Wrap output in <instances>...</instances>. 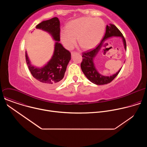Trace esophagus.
Masks as SVG:
<instances>
[{"label":"esophagus","instance_id":"1","mask_svg":"<svg viewBox=\"0 0 147 147\" xmlns=\"http://www.w3.org/2000/svg\"><path fill=\"white\" fill-rule=\"evenodd\" d=\"M71 55H74V53H77V52H71Z\"/></svg>","mask_w":147,"mask_h":147}]
</instances>
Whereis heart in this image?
I'll return each instance as SVG.
<instances>
[{"label": "heart", "instance_id": "b5f03b06", "mask_svg": "<svg viewBox=\"0 0 147 147\" xmlns=\"http://www.w3.org/2000/svg\"><path fill=\"white\" fill-rule=\"evenodd\" d=\"M105 24L100 18L82 17L70 22L66 30L62 31L60 39L67 49H71L76 44L84 50L94 48L99 42L105 31Z\"/></svg>", "mask_w": 147, "mask_h": 147}]
</instances>
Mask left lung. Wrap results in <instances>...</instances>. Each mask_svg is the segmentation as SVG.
<instances>
[{
	"label": "left lung",
	"mask_w": 147,
	"mask_h": 147,
	"mask_svg": "<svg viewBox=\"0 0 147 147\" xmlns=\"http://www.w3.org/2000/svg\"><path fill=\"white\" fill-rule=\"evenodd\" d=\"M112 36H120L122 38L125 49H126V42L122 33L113 24H110L107 26L106 32L101 42L95 49L82 53V61L81 63V68L87 78L92 83L96 85H104L112 81L118 75L121 69L115 74L111 76H105L99 74L94 63V59L100 50L103 42L107 39Z\"/></svg>",
	"instance_id": "1"
}]
</instances>
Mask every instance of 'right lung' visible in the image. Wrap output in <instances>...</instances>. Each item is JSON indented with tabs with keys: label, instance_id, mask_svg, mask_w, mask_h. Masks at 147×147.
I'll list each match as a JSON object with an SVG mask.
<instances>
[{
	"label": "right lung",
	"instance_id": "1",
	"mask_svg": "<svg viewBox=\"0 0 147 147\" xmlns=\"http://www.w3.org/2000/svg\"><path fill=\"white\" fill-rule=\"evenodd\" d=\"M51 34L56 40L53 55L48 63L43 67L38 68L31 65L26 52L27 65L32 76L46 87H53L59 85L63 78L69 61L71 59L70 52L66 50L60 41V22L57 17L44 21L36 26Z\"/></svg>",
	"mask_w": 147,
	"mask_h": 147
}]
</instances>
